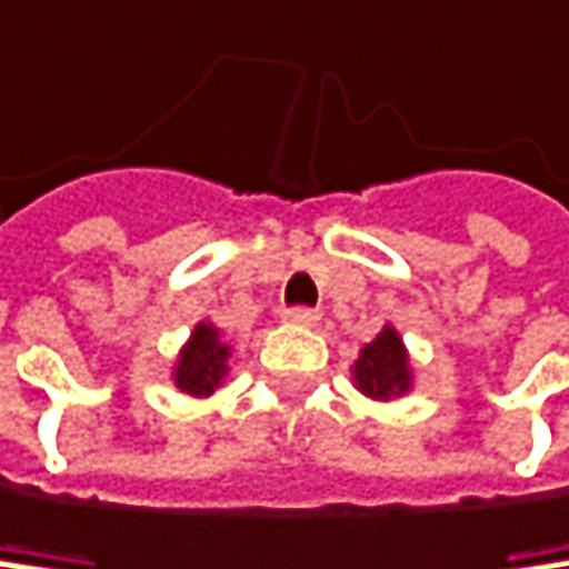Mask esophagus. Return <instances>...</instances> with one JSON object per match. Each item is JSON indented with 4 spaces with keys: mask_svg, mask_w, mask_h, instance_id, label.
<instances>
[{
    "mask_svg": "<svg viewBox=\"0 0 569 569\" xmlns=\"http://www.w3.org/2000/svg\"><path fill=\"white\" fill-rule=\"evenodd\" d=\"M282 320L300 323V327H313V323L320 320V313L310 310V307H290V310H282Z\"/></svg>",
    "mask_w": 569,
    "mask_h": 569,
    "instance_id": "obj_1",
    "label": "esophagus"
}]
</instances>
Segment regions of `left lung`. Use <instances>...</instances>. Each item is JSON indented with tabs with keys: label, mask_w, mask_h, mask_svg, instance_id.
<instances>
[{
	"label": "left lung",
	"mask_w": 569,
	"mask_h": 569,
	"mask_svg": "<svg viewBox=\"0 0 569 569\" xmlns=\"http://www.w3.org/2000/svg\"><path fill=\"white\" fill-rule=\"evenodd\" d=\"M351 376H355V386L365 396L379 399V402H389V399H399V396L409 392V386H412L409 355H406L402 338L396 335V327L386 323L382 335L361 348Z\"/></svg>",
	"instance_id": "8db88e82"
}]
</instances>
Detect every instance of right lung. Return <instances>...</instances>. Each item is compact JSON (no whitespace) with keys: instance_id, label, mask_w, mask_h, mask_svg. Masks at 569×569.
I'll return each instance as SVG.
<instances>
[{"instance_id":"right-lung-1","label":"right lung","mask_w":569,"mask_h":569,"mask_svg":"<svg viewBox=\"0 0 569 569\" xmlns=\"http://www.w3.org/2000/svg\"><path fill=\"white\" fill-rule=\"evenodd\" d=\"M228 355L231 348L221 341V331L214 323H198L193 327L190 341L180 348L177 368H173V382L187 396H211L221 379L228 376Z\"/></svg>"}]
</instances>
